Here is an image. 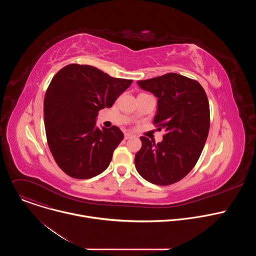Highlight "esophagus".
I'll use <instances>...</instances> for the list:
<instances>
[{"mask_svg":"<svg viewBox=\"0 0 256 256\" xmlns=\"http://www.w3.org/2000/svg\"><path fill=\"white\" fill-rule=\"evenodd\" d=\"M134 138V136L132 134H128V132L124 134V140H128V138Z\"/></svg>","mask_w":256,"mask_h":256,"instance_id":"1","label":"esophagus"}]
</instances>
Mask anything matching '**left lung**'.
I'll return each instance as SVG.
<instances>
[{"mask_svg":"<svg viewBox=\"0 0 256 256\" xmlns=\"http://www.w3.org/2000/svg\"><path fill=\"white\" fill-rule=\"evenodd\" d=\"M158 98L154 124L165 130L156 144L140 136L134 164L140 175L157 186H170L196 166L210 130V104L202 85L175 72L138 82Z\"/></svg>","mask_w":256,"mask_h":256,"instance_id":"8db88e82","label":"left lung"}]
</instances>
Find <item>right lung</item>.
<instances>
[{"label": "right lung", "mask_w": 256, "mask_h": 256, "mask_svg": "<svg viewBox=\"0 0 256 256\" xmlns=\"http://www.w3.org/2000/svg\"><path fill=\"white\" fill-rule=\"evenodd\" d=\"M132 82L79 64H68L54 76L44 97V126L52 157L66 174L88 179L108 167L124 134L116 126L98 128L96 116Z\"/></svg>", "instance_id": "1"}]
</instances>
